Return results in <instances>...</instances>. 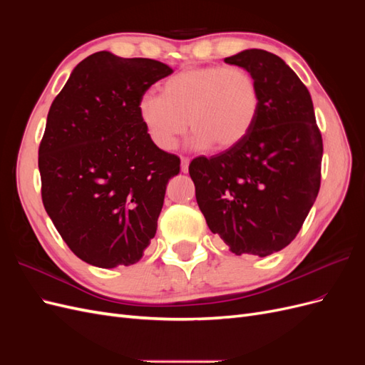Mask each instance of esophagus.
Instances as JSON below:
<instances>
[{"label": "esophagus", "mask_w": 365, "mask_h": 365, "mask_svg": "<svg viewBox=\"0 0 365 365\" xmlns=\"http://www.w3.org/2000/svg\"><path fill=\"white\" fill-rule=\"evenodd\" d=\"M189 164H190V160H189V158H181V172H182V173L189 172Z\"/></svg>", "instance_id": "34e87169"}]
</instances>
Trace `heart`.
I'll return each instance as SVG.
<instances>
[{
	"mask_svg": "<svg viewBox=\"0 0 365 365\" xmlns=\"http://www.w3.org/2000/svg\"><path fill=\"white\" fill-rule=\"evenodd\" d=\"M259 108V85L250 71L210 65L173 74L161 85L160 96H141L138 117L161 150L175 149L187 125L195 149L228 150L248 137Z\"/></svg>",
	"mask_w": 365,
	"mask_h": 365,
	"instance_id": "obj_1",
	"label": "heart"
}]
</instances>
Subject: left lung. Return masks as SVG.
<instances>
[{
    "mask_svg": "<svg viewBox=\"0 0 365 365\" xmlns=\"http://www.w3.org/2000/svg\"><path fill=\"white\" fill-rule=\"evenodd\" d=\"M256 79L260 108L240 145L189 165L196 201L231 252L267 257L288 247L322 181L323 140L311 94L275 54L250 48L225 58Z\"/></svg>",
    "mask_w": 365,
    "mask_h": 365,
    "instance_id": "left-lung-1",
    "label": "left lung"
}]
</instances>
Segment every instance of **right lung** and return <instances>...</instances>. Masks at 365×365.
<instances>
[{"label": "right lung", "instance_id": "add662e5", "mask_svg": "<svg viewBox=\"0 0 365 365\" xmlns=\"http://www.w3.org/2000/svg\"><path fill=\"white\" fill-rule=\"evenodd\" d=\"M173 70L97 51L54 98L39 146L42 202L65 244L98 268L137 263L180 158L149 140L138 101Z\"/></svg>", "mask_w": 365, "mask_h": 365}]
</instances>
